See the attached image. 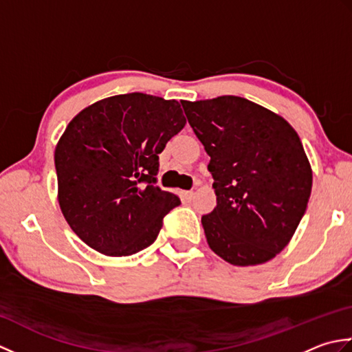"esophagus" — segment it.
Returning <instances> with one entry per match:
<instances>
[{
    "label": "esophagus",
    "instance_id": "34e87169",
    "mask_svg": "<svg viewBox=\"0 0 352 352\" xmlns=\"http://www.w3.org/2000/svg\"><path fill=\"white\" fill-rule=\"evenodd\" d=\"M184 197H186V199H193V197H195V192H193V190H186L184 192Z\"/></svg>",
    "mask_w": 352,
    "mask_h": 352
}]
</instances>
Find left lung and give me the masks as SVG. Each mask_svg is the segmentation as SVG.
I'll return each mask as SVG.
<instances>
[{"label": "left lung", "instance_id": "1", "mask_svg": "<svg viewBox=\"0 0 352 352\" xmlns=\"http://www.w3.org/2000/svg\"><path fill=\"white\" fill-rule=\"evenodd\" d=\"M182 104L210 155L216 207L201 218L208 246L234 266L274 258L295 234L311 193L300 136L286 119L241 96Z\"/></svg>", "mask_w": 352, "mask_h": 352}]
</instances>
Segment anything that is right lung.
I'll list each match as a JSON object with an SVG mask.
<instances>
[{"label":"right lung","mask_w":352,"mask_h":352,"mask_svg":"<svg viewBox=\"0 0 352 352\" xmlns=\"http://www.w3.org/2000/svg\"><path fill=\"white\" fill-rule=\"evenodd\" d=\"M180 102L140 92L83 109L54 151L57 199L81 241L104 256H131L151 245L180 204L155 186L159 154L183 130Z\"/></svg>","instance_id":"obj_1"}]
</instances>
